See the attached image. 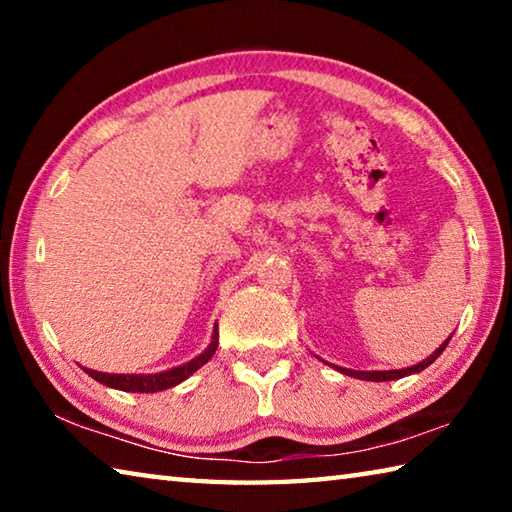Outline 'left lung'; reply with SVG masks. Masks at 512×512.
Returning a JSON list of instances; mask_svg holds the SVG:
<instances>
[{
  "label": "left lung",
  "mask_w": 512,
  "mask_h": 512,
  "mask_svg": "<svg viewBox=\"0 0 512 512\" xmlns=\"http://www.w3.org/2000/svg\"><path fill=\"white\" fill-rule=\"evenodd\" d=\"M449 339H452V336H449ZM449 339L440 345V348L431 354V357H427L424 359L422 363H415V366H411V368H404V370H372V372H361V370H348V368H339L336 366V370H341L343 375H350V377H357V379H366V381H391V379H400V377H406V375H411V372H420V370H424L427 366H431L433 361H436L440 354H443V350L447 348V343H449Z\"/></svg>",
  "instance_id": "1"
}]
</instances>
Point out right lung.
<instances>
[{"instance_id": "1", "label": "right lung", "mask_w": 512, "mask_h": 512, "mask_svg": "<svg viewBox=\"0 0 512 512\" xmlns=\"http://www.w3.org/2000/svg\"><path fill=\"white\" fill-rule=\"evenodd\" d=\"M216 345H219V332L214 329L210 348H207L201 354V357L192 359L189 363H185V366H178V368L167 370V372H158V375H108V372H97V370H90V368H83V370L88 372L92 379H97L99 384L117 388V391L158 393V391H164V388H171V386L180 384V381H185L189 375H194L198 368L205 366V363L214 357Z\"/></svg>"}]
</instances>
